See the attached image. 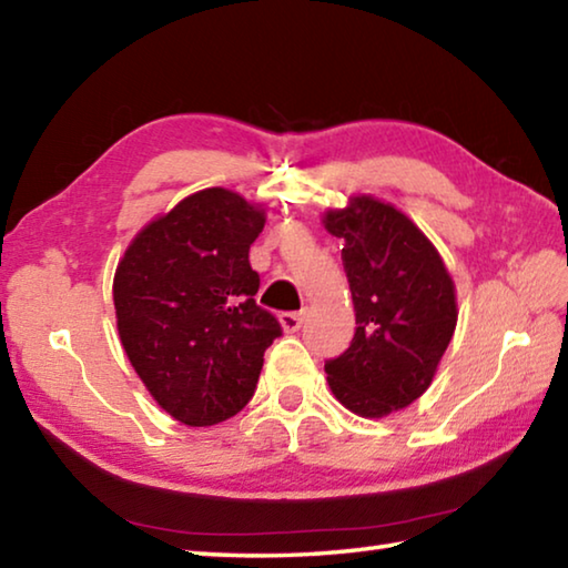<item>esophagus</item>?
Returning a JSON list of instances; mask_svg holds the SVG:
<instances>
[{
	"label": "esophagus",
	"mask_w": 568,
	"mask_h": 568,
	"mask_svg": "<svg viewBox=\"0 0 568 568\" xmlns=\"http://www.w3.org/2000/svg\"><path fill=\"white\" fill-rule=\"evenodd\" d=\"M303 321H305V311H301V313H283L281 315V325H283L285 333H297V331H301Z\"/></svg>",
	"instance_id": "1"
}]
</instances>
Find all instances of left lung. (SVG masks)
<instances>
[{"label":"left lung","mask_w":568,"mask_h":568,"mask_svg":"<svg viewBox=\"0 0 568 568\" xmlns=\"http://www.w3.org/2000/svg\"><path fill=\"white\" fill-rule=\"evenodd\" d=\"M323 225L343 240L355 335L325 363L328 386L361 418L410 406L436 378L458 321L456 283L426 233L396 205L373 195L328 207Z\"/></svg>","instance_id":"left-lung-1"}]
</instances>
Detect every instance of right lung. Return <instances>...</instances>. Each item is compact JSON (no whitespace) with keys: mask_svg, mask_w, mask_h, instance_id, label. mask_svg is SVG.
<instances>
[{"mask_svg":"<svg viewBox=\"0 0 568 568\" xmlns=\"http://www.w3.org/2000/svg\"><path fill=\"white\" fill-rule=\"evenodd\" d=\"M265 207L205 187L132 237L112 281L120 343L150 396L185 426H215L253 398L281 323L255 303L247 253Z\"/></svg>","mask_w":568,"mask_h":568,"instance_id":"1","label":"right lung"}]
</instances>
